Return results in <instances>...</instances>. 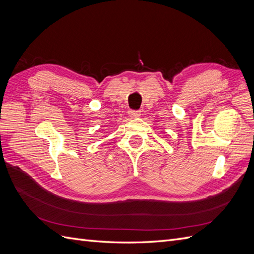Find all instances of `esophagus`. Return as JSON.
I'll list each match as a JSON object with an SVG mask.
<instances>
[{
    "label": "esophagus",
    "instance_id": "esophagus-1",
    "mask_svg": "<svg viewBox=\"0 0 254 254\" xmlns=\"http://www.w3.org/2000/svg\"><path fill=\"white\" fill-rule=\"evenodd\" d=\"M128 114H129V117H130V118L136 119V118H139L142 113H141V111H133V110H130V111L128 112Z\"/></svg>",
    "mask_w": 254,
    "mask_h": 254
}]
</instances>
